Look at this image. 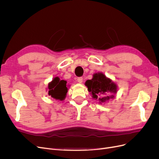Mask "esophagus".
<instances>
[{
  "mask_svg": "<svg viewBox=\"0 0 159 159\" xmlns=\"http://www.w3.org/2000/svg\"><path fill=\"white\" fill-rule=\"evenodd\" d=\"M78 83H80V84H81L83 82V78H81V77H80V78H78Z\"/></svg>",
  "mask_w": 159,
  "mask_h": 159,
  "instance_id": "esophagus-1",
  "label": "esophagus"
}]
</instances>
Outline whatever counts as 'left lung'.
<instances>
[{
  "mask_svg": "<svg viewBox=\"0 0 159 159\" xmlns=\"http://www.w3.org/2000/svg\"><path fill=\"white\" fill-rule=\"evenodd\" d=\"M85 84L92 94V98L99 101V103L114 98L117 91V85L102 73L93 74V78L86 81Z\"/></svg>",
  "mask_w": 159,
  "mask_h": 159,
  "instance_id": "8db88e82",
  "label": "left lung"
}]
</instances>
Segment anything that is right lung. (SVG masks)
<instances>
[{"mask_svg":"<svg viewBox=\"0 0 159 159\" xmlns=\"http://www.w3.org/2000/svg\"><path fill=\"white\" fill-rule=\"evenodd\" d=\"M66 83V81L61 80L58 77H56L48 84V95L56 99L64 100L68 92Z\"/></svg>","mask_w":159,"mask_h":159,"instance_id":"obj_1","label":"right lung"}]
</instances>
